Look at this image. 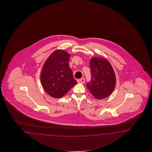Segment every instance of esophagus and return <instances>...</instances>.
I'll use <instances>...</instances> for the list:
<instances>
[{"label": "esophagus", "instance_id": "esophagus-1", "mask_svg": "<svg viewBox=\"0 0 152 152\" xmlns=\"http://www.w3.org/2000/svg\"><path fill=\"white\" fill-rule=\"evenodd\" d=\"M79 82L81 84H84V83H85V79H84V77L81 78L80 80H79Z\"/></svg>", "mask_w": 152, "mask_h": 152}]
</instances>
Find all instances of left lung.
Masks as SVG:
<instances>
[{"mask_svg":"<svg viewBox=\"0 0 152 152\" xmlns=\"http://www.w3.org/2000/svg\"><path fill=\"white\" fill-rule=\"evenodd\" d=\"M91 79L86 86L91 93L99 99L108 97L113 92L116 80L109 62L103 58H94L90 62Z\"/></svg>","mask_w":152,"mask_h":152,"instance_id":"left-lung-1","label":"left lung"}]
</instances>
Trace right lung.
Returning <instances> with one entry per match:
<instances>
[{
    "instance_id": "right-lung-1",
    "label": "right lung",
    "mask_w": 152,
    "mask_h": 152,
    "mask_svg": "<svg viewBox=\"0 0 152 152\" xmlns=\"http://www.w3.org/2000/svg\"><path fill=\"white\" fill-rule=\"evenodd\" d=\"M70 55L56 50L49 56L42 67L41 81L45 92L54 98H60L77 83L68 61Z\"/></svg>"
}]
</instances>
